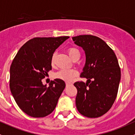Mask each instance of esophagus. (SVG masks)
Listing matches in <instances>:
<instances>
[{
  "instance_id": "1",
  "label": "esophagus",
  "mask_w": 135,
  "mask_h": 135,
  "mask_svg": "<svg viewBox=\"0 0 135 135\" xmlns=\"http://www.w3.org/2000/svg\"><path fill=\"white\" fill-rule=\"evenodd\" d=\"M70 83H69V82H66V86H68L69 85H70Z\"/></svg>"
}]
</instances>
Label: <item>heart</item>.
<instances>
[{
	"label": "heart",
	"mask_w": 135,
	"mask_h": 135,
	"mask_svg": "<svg viewBox=\"0 0 135 135\" xmlns=\"http://www.w3.org/2000/svg\"><path fill=\"white\" fill-rule=\"evenodd\" d=\"M68 54L72 59L76 56H80V52L79 50L76 49V48H73V47L68 49ZM51 62H52V64L54 63V57L52 59ZM76 75H77V73H76V70H73V69H62L55 74V77L66 81V82H70V81H73L74 77L76 76Z\"/></svg>",
	"instance_id": "1"
}]
</instances>
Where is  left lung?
<instances>
[{"instance_id":"1","label":"left lung","mask_w":135,"mask_h":135,"mask_svg":"<svg viewBox=\"0 0 135 135\" xmlns=\"http://www.w3.org/2000/svg\"><path fill=\"white\" fill-rule=\"evenodd\" d=\"M75 44L85 51V65L81 77L86 83L77 81L76 106L80 114L88 118H98L108 111L117 96L120 81V69L117 57L104 40L91 35L72 37Z\"/></svg>"}]
</instances>
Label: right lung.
Returning <instances> with one entry per match:
<instances>
[{
  "label": "right lung",
  "instance_id": "obj_1",
  "mask_svg": "<svg viewBox=\"0 0 135 135\" xmlns=\"http://www.w3.org/2000/svg\"><path fill=\"white\" fill-rule=\"evenodd\" d=\"M69 36L34 37L18 51L10 68V89L18 106L33 118L52 112L65 88L60 79L52 81L47 87L42 79L52 70V59L56 49Z\"/></svg>",
  "mask_w": 135,
  "mask_h": 135
}]
</instances>
